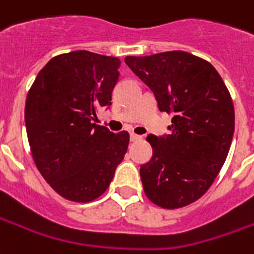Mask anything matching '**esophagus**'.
<instances>
[{"label":"esophagus","mask_w":254,"mask_h":254,"mask_svg":"<svg viewBox=\"0 0 254 254\" xmlns=\"http://www.w3.org/2000/svg\"><path fill=\"white\" fill-rule=\"evenodd\" d=\"M143 137L141 136H139V134H136V133H130V140L132 141H139L141 140Z\"/></svg>","instance_id":"34e87169"}]
</instances>
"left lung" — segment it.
<instances>
[{"label": "left lung", "mask_w": 254, "mask_h": 254, "mask_svg": "<svg viewBox=\"0 0 254 254\" xmlns=\"http://www.w3.org/2000/svg\"><path fill=\"white\" fill-rule=\"evenodd\" d=\"M125 62L153 90L160 111L172 115L170 134L147 136L153 157L140 167L144 193L163 208L188 206L210 189L227 160L235 129L231 94L210 62L186 51Z\"/></svg>", "instance_id": "obj_1"}]
</instances>
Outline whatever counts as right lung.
<instances>
[{
    "label": "right lung",
    "instance_id": "right-lung-1",
    "mask_svg": "<svg viewBox=\"0 0 254 254\" xmlns=\"http://www.w3.org/2000/svg\"><path fill=\"white\" fill-rule=\"evenodd\" d=\"M120 58L90 51L57 55L41 69L26 97L25 122L33 161L64 199L87 203L108 189L124 160L129 133L93 124L111 105Z\"/></svg>",
    "mask_w": 254,
    "mask_h": 254
}]
</instances>
